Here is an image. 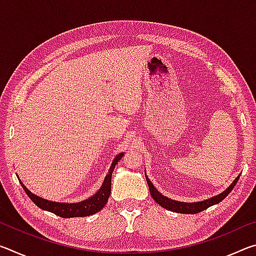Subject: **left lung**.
Instances as JSON below:
<instances>
[{"mask_svg": "<svg viewBox=\"0 0 256 256\" xmlns=\"http://www.w3.org/2000/svg\"><path fill=\"white\" fill-rule=\"evenodd\" d=\"M144 175H146V183H148V186H149L150 194L154 200L157 202L160 206H162L167 210L177 212V214H198V212L206 210V208L218 204L219 202H222L224 198L232 192L234 186L236 185L238 178H240V175H238L235 178V180H234L232 183L224 190V192L218 194V196H214L210 198H206V200L198 201V202H180V201L172 200V198L162 196V194L158 192V190L154 188V185L151 183V180L148 178V176H146V172Z\"/></svg>", "mask_w": 256, "mask_h": 256, "instance_id": "1", "label": "left lung"}]
</instances>
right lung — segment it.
Returning <instances> with one entry per match:
<instances>
[{
  "label": "right lung",
  "mask_w": 256,
  "mask_h": 256,
  "mask_svg": "<svg viewBox=\"0 0 256 256\" xmlns=\"http://www.w3.org/2000/svg\"><path fill=\"white\" fill-rule=\"evenodd\" d=\"M124 156L123 152L118 154L114 160L112 162V164L108 170L107 175L104 178L102 184L96 193L88 198H86L84 201L74 202V203H64V202H53L46 198H42L40 196H36L30 192V190L26 188L22 182H20L21 186H22L24 192L27 193V196L30 198L34 204L40 206V209L53 212L56 216H62V218H73V216H92L96 212L100 211L108 201L110 196V188H112V174L114 172V168L118 164V160H120Z\"/></svg>",
  "instance_id": "add662e5"
}]
</instances>
